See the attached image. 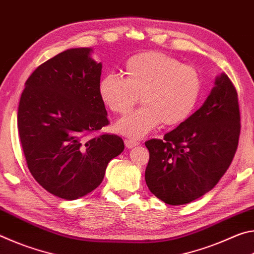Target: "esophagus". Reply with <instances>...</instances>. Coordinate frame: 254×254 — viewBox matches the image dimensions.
<instances>
[{
    "label": "esophagus",
    "instance_id": "obj_1",
    "mask_svg": "<svg viewBox=\"0 0 254 254\" xmlns=\"http://www.w3.org/2000/svg\"><path fill=\"white\" fill-rule=\"evenodd\" d=\"M124 143H126V147L127 149H131L133 147H135V145H139L140 142L135 139H126L124 140Z\"/></svg>",
    "mask_w": 254,
    "mask_h": 254
}]
</instances>
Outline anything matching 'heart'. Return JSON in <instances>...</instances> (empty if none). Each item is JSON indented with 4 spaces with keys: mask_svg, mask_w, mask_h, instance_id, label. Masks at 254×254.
<instances>
[{
    "mask_svg": "<svg viewBox=\"0 0 254 254\" xmlns=\"http://www.w3.org/2000/svg\"><path fill=\"white\" fill-rule=\"evenodd\" d=\"M123 77L106 75L98 84V95L115 114H127L137 101L143 106L127 115L117 130L140 137L159 124L176 127L184 123L196 109L201 79L194 67L159 51L131 56L123 66Z\"/></svg>",
    "mask_w": 254,
    "mask_h": 254,
    "instance_id": "heart-1",
    "label": "heart"
}]
</instances>
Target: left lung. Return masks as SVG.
<instances>
[{
    "instance_id": "1",
    "label": "left lung",
    "mask_w": 254,
    "mask_h": 254,
    "mask_svg": "<svg viewBox=\"0 0 254 254\" xmlns=\"http://www.w3.org/2000/svg\"><path fill=\"white\" fill-rule=\"evenodd\" d=\"M238 92L229 76L215 81L204 105L163 140L145 141V183L166 204H188L212 190L229 169L241 131Z\"/></svg>"
}]
</instances>
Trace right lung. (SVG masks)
I'll use <instances>...</instances> for the list:
<instances>
[{"label":"right lung","mask_w":254,"mask_h":254,"mask_svg":"<svg viewBox=\"0 0 254 254\" xmlns=\"http://www.w3.org/2000/svg\"><path fill=\"white\" fill-rule=\"evenodd\" d=\"M89 48L68 49L41 64L25 81L18 130L27 166L47 191L72 200L100 186L122 137L109 126L98 95L102 64Z\"/></svg>","instance_id":"add662e5"}]
</instances>
